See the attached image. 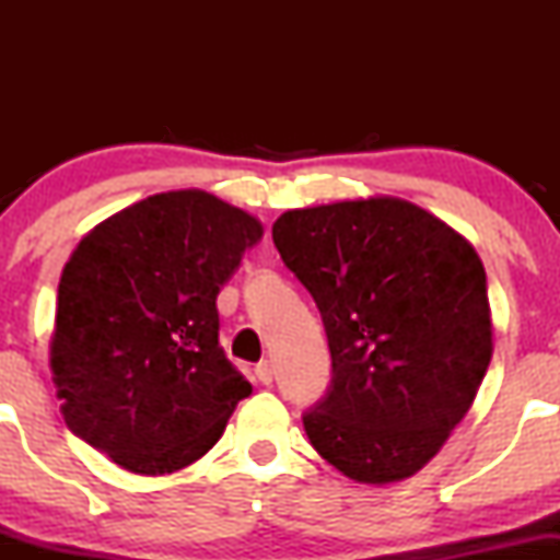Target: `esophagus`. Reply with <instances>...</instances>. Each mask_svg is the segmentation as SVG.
Here are the masks:
<instances>
[{
    "instance_id": "obj_1",
    "label": "esophagus",
    "mask_w": 560,
    "mask_h": 560,
    "mask_svg": "<svg viewBox=\"0 0 560 560\" xmlns=\"http://www.w3.org/2000/svg\"><path fill=\"white\" fill-rule=\"evenodd\" d=\"M255 376H258V382L260 384H271L273 382V365L268 363V361H262V363H258V369H255Z\"/></svg>"
}]
</instances>
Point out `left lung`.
Returning a JSON list of instances; mask_svg holds the SVG:
<instances>
[{"label": "left lung", "instance_id": "1", "mask_svg": "<svg viewBox=\"0 0 560 560\" xmlns=\"http://www.w3.org/2000/svg\"><path fill=\"white\" fill-rule=\"evenodd\" d=\"M273 244L329 339L331 384L302 416L311 445L363 485L413 477L468 413L492 358L477 249L397 197L287 210Z\"/></svg>", "mask_w": 560, "mask_h": 560}]
</instances>
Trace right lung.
I'll return each instance as SVG.
<instances>
[{
	"label": "right lung",
	"instance_id": "right-lung-1",
	"mask_svg": "<svg viewBox=\"0 0 560 560\" xmlns=\"http://www.w3.org/2000/svg\"><path fill=\"white\" fill-rule=\"evenodd\" d=\"M260 236L258 218L202 189L152 195L83 236L49 345L70 432L147 477L221 440L253 387L218 345L215 298Z\"/></svg>",
	"mask_w": 560,
	"mask_h": 560
}]
</instances>
